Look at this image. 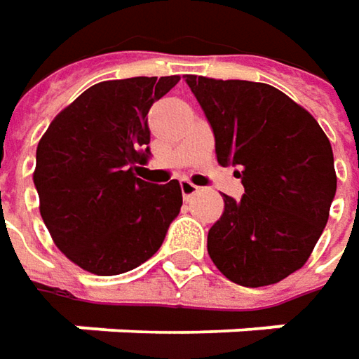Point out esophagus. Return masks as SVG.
Here are the masks:
<instances>
[{
	"label": "esophagus",
	"instance_id": "obj_1",
	"mask_svg": "<svg viewBox=\"0 0 359 359\" xmlns=\"http://www.w3.org/2000/svg\"><path fill=\"white\" fill-rule=\"evenodd\" d=\"M180 186H182V194H184V198H191V196H196L198 194V186L196 184H191L189 180H182L180 182Z\"/></svg>",
	"mask_w": 359,
	"mask_h": 359
}]
</instances>
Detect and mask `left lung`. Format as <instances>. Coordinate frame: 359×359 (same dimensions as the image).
Masks as SVG:
<instances>
[{"label":"left lung","instance_id":"left-lung-1","mask_svg":"<svg viewBox=\"0 0 359 359\" xmlns=\"http://www.w3.org/2000/svg\"><path fill=\"white\" fill-rule=\"evenodd\" d=\"M244 196H224L208 255L242 287L275 285L311 257L330 218L337 175L332 143L309 111L271 84L186 74Z\"/></svg>","mask_w":359,"mask_h":359}]
</instances>
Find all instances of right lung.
Returning <instances> with one entry per match:
<instances>
[{
  "mask_svg": "<svg viewBox=\"0 0 359 359\" xmlns=\"http://www.w3.org/2000/svg\"><path fill=\"white\" fill-rule=\"evenodd\" d=\"M180 76H135L86 88L42 135L34 184L54 244L81 269L113 277L159 250L182 208L177 180L135 175L149 157L147 113Z\"/></svg>",
  "mask_w": 359,
  "mask_h": 359,
  "instance_id": "obj_1",
  "label": "right lung"
}]
</instances>
